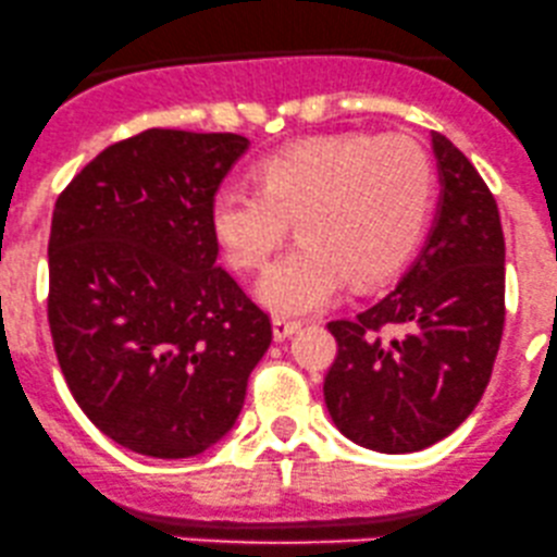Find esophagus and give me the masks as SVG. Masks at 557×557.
<instances>
[{"label": "esophagus", "mask_w": 557, "mask_h": 557, "mask_svg": "<svg viewBox=\"0 0 557 557\" xmlns=\"http://www.w3.org/2000/svg\"><path fill=\"white\" fill-rule=\"evenodd\" d=\"M300 326H302L300 321H292V319H284V315H276V319H273V337L286 339L289 334H295Z\"/></svg>", "instance_id": "34e87169"}]
</instances>
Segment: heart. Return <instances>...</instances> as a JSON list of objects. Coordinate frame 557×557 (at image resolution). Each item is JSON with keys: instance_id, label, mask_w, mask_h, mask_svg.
<instances>
[{"instance_id": "obj_1", "label": "heart", "mask_w": 557, "mask_h": 557, "mask_svg": "<svg viewBox=\"0 0 557 557\" xmlns=\"http://www.w3.org/2000/svg\"><path fill=\"white\" fill-rule=\"evenodd\" d=\"M257 188L218 190L214 242L238 273H257L289 233L257 297L278 315L321 310L352 284L393 273L420 242L433 209V161L400 135H321L292 143L255 166Z\"/></svg>"}]
</instances>
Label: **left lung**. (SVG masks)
Segmentation results:
<instances>
[{
  "label": "left lung",
  "instance_id": "1",
  "mask_svg": "<svg viewBox=\"0 0 557 557\" xmlns=\"http://www.w3.org/2000/svg\"><path fill=\"white\" fill-rule=\"evenodd\" d=\"M441 207L422 252L385 297L329 321L324 380L334 424L385 454L420 451L459 428L486 393L505 329V236L494 194L433 133Z\"/></svg>",
  "mask_w": 557,
  "mask_h": 557
}]
</instances>
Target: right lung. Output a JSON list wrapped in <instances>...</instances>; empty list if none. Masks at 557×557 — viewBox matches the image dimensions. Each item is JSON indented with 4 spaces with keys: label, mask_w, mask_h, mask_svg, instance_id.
I'll return each mask as SVG.
<instances>
[{
    "label": "right lung",
    "mask_w": 557,
    "mask_h": 557,
    "mask_svg": "<svg viewBox=\"0 0 557 557\" xmlns=\"http://www.w3.org/2000/svg\"><path fill=\"white\" fill-rule=\"evenodd\" d=\"M249 140L146 129L100 151L52 212L47 321L71 396L135 454L196 457L236 422L271 315L225 268L209 207Z\"/></svg>",
    "instance_id": "1"
}]
</instances>
